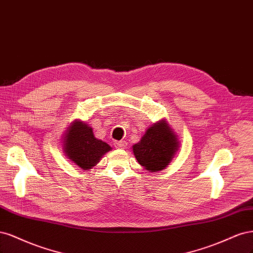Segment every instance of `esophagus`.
I'll return each mask as SVG.
<instances>
[{"mask_svg":"<svg viewBox=\"0 0 253 253\" xmlns=\"http://www.w3.org/2000/svg\"><path fill=\"white\" fill-rule=\"evenodd\" d=\"M115 145H116V147H117V148L123 149V148H125L126 146H127V143H126L125 141H118V142H116V143H115Z\"/></svg>","mask_w":253,"mask_h":253,"instance_id":"34e87169","label":"esophagus"}]
</instances>
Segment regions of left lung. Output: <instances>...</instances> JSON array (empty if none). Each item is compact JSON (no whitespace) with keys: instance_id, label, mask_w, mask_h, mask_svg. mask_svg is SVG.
Listing matches in <instances>:
<instances>
[{"instance_id":"8db88e82","label":"left lung","mask_w":253,"mask_h":253,"mask_svg":"<svg viewBox=\"0 0 253 253\" xmlns=\"http://www.w3.org/2000/svg\"><path fill=\"white\" fill-rule=\"evenodd\" d=\"M176 135L166 121L150 127L140 143L132 146L134 157L146 170L156 172L164 169L172 160L178 144Z\"/></svg>"}]
</instances>
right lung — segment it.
Returning a JSON list of instances; mask_svg holds the SVG:
<instances>
[{
	"label": "right lung",
	"instance_id": "right-lung-1",
	"mask_svg": "<svg viewBox=\"0 0 253 253\" xmlns=\"http://www.w3.org/2000/svg\"><path fill=\"white\" fill-rule=\"evenodd\" d=\"M65 153L71 162L87 170L100 162L110 146L94 137L92 128L82 122L73 123L65 135Z\"/></svg>",
	"mask_w": 253,
	"mask_h": 253
}]
</instances>
